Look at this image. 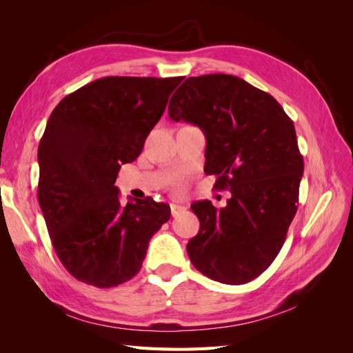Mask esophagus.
<instances>
[{
  "mask_svg": "<svg viewBox=\"0 0 353 353\" xmlns=\"http://www.w3.org/2000/svg\"><path fill=\"white\" fill-rule=\"evenodd\" d=\"M185 210V206L183 205H170V213H172V216H178L179 213H183Z\"/></svg>",
  "mask_w": 353,
  "mask_h": 353,
  "instance_id": "esophagus-1",
  "label": "esophagus"
}]
</instances>
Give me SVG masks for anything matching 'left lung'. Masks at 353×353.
I'll use <instances>...</instances> for the list:
<instances>
[{"label":"left lung","mask_w":353,"mask_h":353,"mask_svg":"<svg viewBox=\"0 0 353 353\" xmlns=\"http://www.w3.org/2000/svg\"><path fill=\"white\" fill-rule=\"evenodd\" d=\"M168 110L205 132V172L231 191L225 208L191 205L200 230L187 244L190 261L210 280L249 283L280 253L297 212L303 157L293 121L272 95L225 73L187 78Z\"/></svg>","instance_id":"obj_1"}]
</instances>
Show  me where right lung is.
Here are the masks:
<instances>
[{"mask_svg": "<svg viewBox=\"0 0 353 353\" xmlns=\"http://www.w3.org/2000/svg\"><path fill=\"white\" fill-rule=\"evenodd\" d=\"M183 77H108L66 95L38 147V201L60 262L99 288L131 280L148 241L170 216L152 197L122 206V165L141 154Z\"/></svg>", "mask_w": 353, "mask_h": 353, "instance_id": "add662e5", "label": "right lung"}]
</instances>
